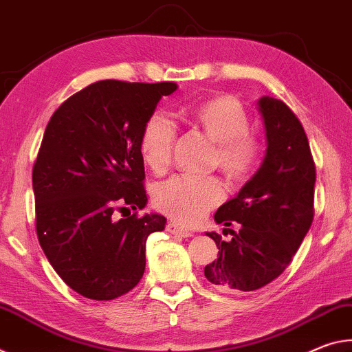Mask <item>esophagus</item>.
Returning a JSON list of instances; mask_svg holds the SVG:
<instances>
[{"mask_svg": "<svg viewBox=\"0 0 352 352\" xmlns=\"http://www.w3.org/2000/svg\"><path fill=\"white\" fill-rule=\"evenodd\" d=\"M166 230H168L170 234L176 235V237H182V239L192 237V235H193L192 230L187 229V228H184V226H181V224L176 223V221H170L168 224H166Z\"/></svg>", "mask_w": 352, "mask_h": 352, "instance_id": "esophagus-1", "label": "esophagus"}]
</instances>
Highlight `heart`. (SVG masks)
I'll use <instances>...</instances> for the list:
<instances>
[{"instance_id": "obj_1", "label": "heart", "mask_w": 352, "mask_h": 352, "mask_svg": "<svg viewBox=\"0 0 352 352\" xmlns=\"http://www.w3.org/2000/svg\"><path fill=\"white\" fill-rule=\"evenodd\" d=\"M188 118L217 142L215 162L235 181H245L262 162V145L251 134L243 106L230 96L209 98L188 109ZM177 126L165 112H154L143 126L138 151L149 168L162 173L171 162ZM224 198L223 182L215 176L179 175L159 184L154 203L165 215L186 224L203 220Z\"/></svg>"}]
</instances>
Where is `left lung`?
Masks as SVG:
<instances>
[{
    "instance_id": "obj_1",
    "label": "left lung",
    "mask_w": 352,
    "mask_h": 352,
    "mask_svg": "<svg viewBox=\"0 0 352 352\" xmlns=\"http://www.w3.org/2000/svg\"><path fill=\"white\" fill-rule=\"evenodd\" d=\"M267 154L237 197L223 204L215 221L230 230L224 241L207 232L218 246V257L206 265L204 276L224 293L262 289L284 273L314 221L315 162L301 122L284 101L258 100Z\"/></svg>"
}]
</instances>
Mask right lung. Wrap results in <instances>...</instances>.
Instances as JSON below:
<instances>
[{"label":"right lung","mask_w":352,"mask_h":352,"mask_svg":"<svg viewBox=\"0 0 352 352\" xmlns=\"http://www.w3.org/2000/svg\"><path fill=\"white\" fill-rule=\"evenodd\" d=\"M176 89L98 80L63 101L46 126L32 168L36 230L51 267L79 295L109 301L145 273L146 239L166 218L134 212L118 220L117 212L148 203L138 142L160 98Z\"/></svg>","instance_id":"1"}]
</instances>
